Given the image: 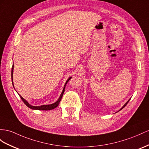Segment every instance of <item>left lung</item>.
Wrapping results in <instances>:
<instances>
[{
	"label": "left lung",
	"mask_w": 149,
	"mask_h": 149,
	"mask_svg": "<svg viewBox=\"0 0 149 149\" xmlns=\"http://www.w3.org/2000/svg\"><path fill=\"white\" fill-rule=\"evenodd\" d=\"M128 102H129V101H127V103H125V105H124V106H123V107H122V108H121V109H123V108H125V106H126V105H127V104H128ZM121 109H120V110H121Z\"/></svg>",
	"instance_id": "8db88e82"
}]
</instances>
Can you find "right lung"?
<instances>
[{"mask_svg": "<svg viewBox=\"0 0 149 149\" xmlns=\"http://www.w3.org/2000/svg\"><path fill=\"white\" fill-rule=\"evenodd\" d=\"M13 69H14V65H13V67H12V70H11V77H12V82H13ZM72 77H70L69 79H68L67 81V82H66V83H65V86H64V88H63V91H62V94H61V95H60V97H59V99L58 100V101H57L56 102H55V103H53V104H48V105H42V106H31V105H30L28 102L26 101L22 97H21L19 94V97L21 98V100H22V101L24 102V103L28 106V107H29V108H31V109H38V110H51V109H54V108H56L57 106H58V104H59V102H60V101H61V100H62V96H63V93H64V91H65V86H66V84H67V83L68 82V81H69V80L71 79ZM14 86V85H13Z\"/></svg>", "mask_w": 149, "mask_h": 149, "instance_id": "add662e5", "label": "right lung"}]
</instances>
